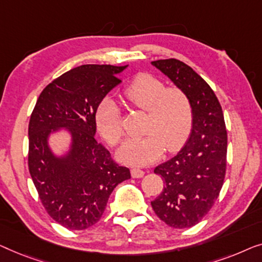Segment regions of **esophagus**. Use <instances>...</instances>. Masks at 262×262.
Masks as SVG:
<instances>
[{
	"instance_id": "1",
	"label": "esophagus",
	"mask_w": 262,
	"mask_h": 262,
	"mask_svg": "<svg viewBox=\"0 0 262 262\" xmlns=\"http://www.w3.org/2000/svg\"><path fill=\"white\" fill-rule=\"evenodd\" d=\"M130 174H132L133 178H141V177L145 176V172H143L141 168L134 167V168L130 169Z\"/></svg>"
}]
</instances>
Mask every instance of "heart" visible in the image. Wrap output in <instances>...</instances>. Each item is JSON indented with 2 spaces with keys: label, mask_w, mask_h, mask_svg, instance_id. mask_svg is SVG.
<instances>
[{
  "label": "heart",
  "mask_w": 262,
  "mask_h": 262,
  "mask_svg": "<svg viewBox=\"0 0 262 262\" xmlns=\"http://www.w3.org/2000/svg\"><path fill=\"white\" fill-rule=\"evenodd\" d=\"M122 96L130 105L148 113L145 136L132 139L119 150V158L129 164H148L163 154L178 149L189 136L193 123L191 99L182 88L165 85L149 73H139L124 86ZM95 122L106 142L115 146L123 136L119 106L103 98L96 109Z\"/></svg>",
  "instance_id": "obj_1"
}]
</instances>
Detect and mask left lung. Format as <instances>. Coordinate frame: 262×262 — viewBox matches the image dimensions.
Returning a JSON list of instances; mask_svg holds the SVG:
<instances>
[{
    "mask_svg": "<svg viewBox=\"0 0 262 262\" xmlns=\"http://www.w3.org/2000/svg\"><path fill=\"white\" fill-rule=\"evenodd\" d=\"M152 65L189 95L193 123L185 146L154 168L165 186L150 204L167 226L191 228L210 211L224 182L227 130L222 106L209 84L185 62L160 59Z\"/></svg>",
    "mask_w": 262,
    "mask_h": 262,
    "instance_id": "obj_1",
    "label": "left lung"
}]
</instances>
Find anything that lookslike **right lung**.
<instances>
[{"instance_id":"add662e5","label":"right lung","mask_w":262,"mask_h":262,"mask_svg":"<svg viewBox=\"0 0 262 262\" xmlns=\"http://www.w3.org/2000/svg\"><path fill=\"white\" fill-rule=\"evenodd\" d=\"M127 66L82 65L51 82L40 94L28 124V168L47 213L70 230L88 229L104 212L110 194L130 178L95 139L99 102L121 83ZM68 129L73 142L62 157L48 146L51 132Z\"/></svg>"}]
</instances>
